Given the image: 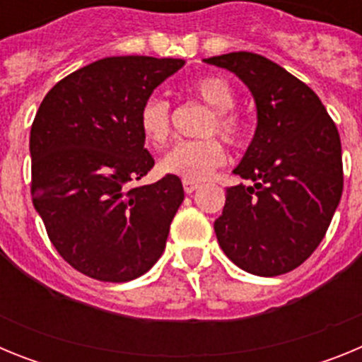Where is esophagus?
<instances>
[{
	"label": "esophagus",
	"instance_id": "obj_1",
	"mask_svg": "<svg viewBox=\"0 0 362 362\" xmlns=\"http://www.w3.org/2000/svg\"><path fill=\"white\" fill-rule=\"evenodd\" d=\"M183 188L187 194H192V192H196L199 188V183L194 181V179H183Z\"/></svg>",
	"mask_w": 362,
	"mask_h": 362
}]
</instances>
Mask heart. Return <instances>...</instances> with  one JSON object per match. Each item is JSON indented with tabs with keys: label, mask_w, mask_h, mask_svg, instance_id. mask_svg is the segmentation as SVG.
Returning <instances> with one entry per match:
<instances>
[{
	"label": "heart",
	"mask_w": 362,
	"mask_h": 362,
	"mask_svg": "<svg viewBox=\"0 0 362 362\" xmlns=\"http://www.w3.org/2000/svg\"><path fill=\"white\" fill-rule=\"evenodd\" d=\"M190 94L196 95L203 101L210 110L214 112L212 119L206 124L204 134L212 136L219 134L228 143L235 145L245 136V124L241 117L232 112L235 105L232 86L219 76H204L196 79L190 85ZM139 130L148 145L159 146L165 145L170 137V107L165 99L148 98L141 105L139 110ZM226 161V150L223 143L217 141L216 137H209L203 141H181L172 150L163 156L159 161V168L165 174L181 175L185 179H206L217 166Z\"/></svg>",
	"instance_id": "b5f03b06"
}]
</instances>
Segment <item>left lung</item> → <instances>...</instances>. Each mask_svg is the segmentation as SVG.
<instances>
[{
    "instance_id": "1",
    "label": "left lung",
    "mask_w": 362,
    "mask_h": 362,
    "mask_svg": "<svg viewBox=\"0 0 362 362\" xmlns=\"http://www.w3.org/2000/svg\"><path fill=\"white\" fill-rule=\"evenodd\" d=\"M233 72L257 108L252 143L233 174L254 185L226 188L214 223L226 257L248 274L274 277L303 264L343 194V156L335 123L317 94L254 52L203 59Z\"/></svg>"
}]
</instances>
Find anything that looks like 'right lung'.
<instances>
[{
  "instance_id": "add662e5",
  "label": "right lung",
  "mask_w": 362,
  "mask_h": 362,
  "mask_svg": "<svg viewBox=\"0 0 362 362\" xmlns=\"http://www.w3.org/2000/svg\"><path fill=\"white\" fill-rule=\"evenodd\" d=\"M185 59L103 57L52 86L30 130L32 203L70 267L107 283L143 276L183 203L177 175L132 188L153 166L139 110Z\"/></svg>"
}]
</instances>
